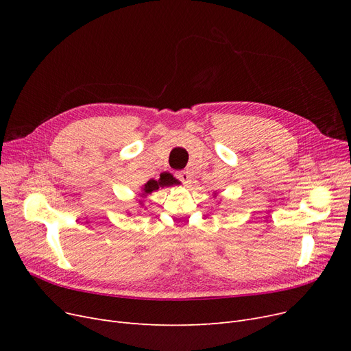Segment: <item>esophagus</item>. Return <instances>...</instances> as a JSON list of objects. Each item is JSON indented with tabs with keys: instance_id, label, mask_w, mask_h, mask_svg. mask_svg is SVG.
Returning a JSON list of instances; mask_svg holds the SVG:
<instances>
[{
	"instance_id": "34e87169",
	"label": "esophagus",
	"mask_w": 351,
	"mask_h": 351,
	"mask_svg": "<svg viewBox=\"0 0 351 351\" xmlns=\"http://www.w3.org/2000/svg\"><path fill=\"white\" fill-rule=\"evenodd\" d=\"M176 178L183 183V185H189V183H191V173L189 172H185V171L178 172Z\"/></svg>"
}]
</instances>
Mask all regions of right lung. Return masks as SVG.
<instances>
[{"instance_id": "1", "label": "right lung", "mask_w": 351, "mask_h": 351, "mask_svg": "<svg viewBox=\"0 0 351 351\" xmlns=\"http://www.w3.org/2000/svg\"><path fill=\"white\" fill-rule=\"evenodd\" d=\"M178 183H179V182H178V179H175L171 173H163V175H160V178H159L158 180L151 179V180H147V182L145 183L143 188H142V196L149 195V193H152V192L158 191L159 188L178 185Z\"/></svg>"}]
</instances>
